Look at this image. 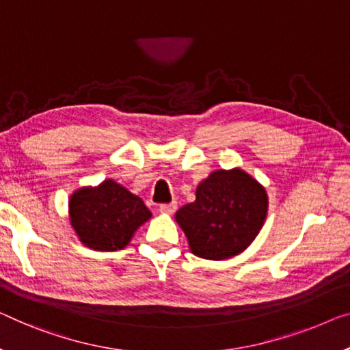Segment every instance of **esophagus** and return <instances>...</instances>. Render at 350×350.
Returning <instances> with one entry per match:
<instances>
[{
    "mask_svg": "<svg viewBox=\"0 0 350 350\" xmlns=\"http://www.w3.org/2000/svg\"><path fill=\"white\" fill-rule=\"evenodd\" d=\"M176 208H177L176 202H168V204H160L159 211H160L161 213H174Z\"/></svg>",
    "mask_w": 350,
    "mask_h": 350,
    "instance_id": "34e87169",
    "label": "esophagus"
}]
</instances>
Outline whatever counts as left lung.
I'll return each mask as SVG.
<instances>
[{"instance_id":"obj_1","label":"left lung","mask_w":350,"mask_h":350,"mask_svg":"<svg viewBox=\"0 0 350 350\" xmlns=\"http://www.w3.org/2000/svg\"><path fill=\"white\" fill-rule=\"evenodd\" d=\"M267 215V193L242 170L215 171L196 189V200L176 212L190 250L204 259L242 253Z\"/></svg>"}]
</instances>
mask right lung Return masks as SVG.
I'll use <instances>...</instances> for the list:
<instances>
[{"label": "right lung", "instance_id": "obj_1", "mask_svg": "<svg viewBox=\"0 0 350 350\" xmlns=\"http://www.w3.org/2000/svg\"><path fill=\"white\" fill-rule=\"evenodd\" d=\"M70 223L80 241L98 252H116L150 218L142 198L114 180L77 190L69 201Z\"/></svg>", "mask_w": 350, "mask_h": 350}]
</instances>
